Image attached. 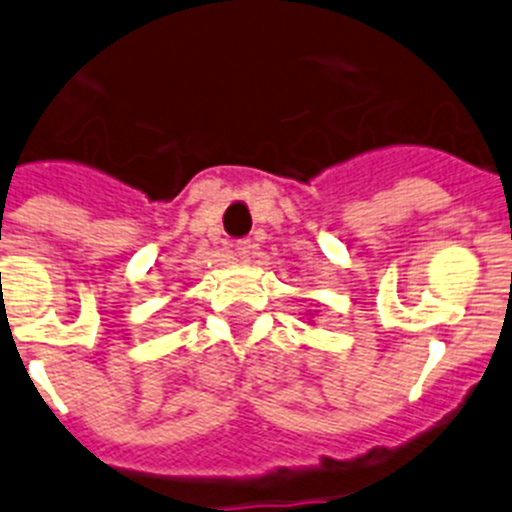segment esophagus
<instances>
[{
    "mask_svg": "<svg viewBox=\"0 0 512 512\" xmlns=\"http://www.w3.org/2000/svg\"><path fill=\"white\" fill-rule=\"evenodd\" d=\"M252 255H255V242L252 240H240L234 245V260L237 262H247Z\"/></svg>",
    "mask_w": 512,
    "mask_h": 512,
    "instance_id": "1",
    "label": "esophagus"
}]
</instances>
